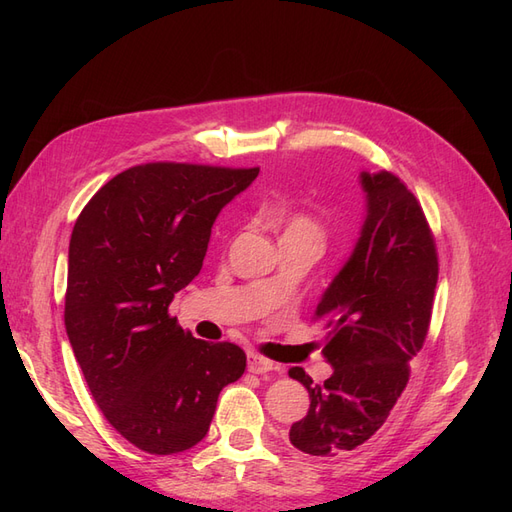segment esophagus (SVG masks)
I'll return each instance as SVG.
<instances>
[{
    "label": "esophagus",
    "mask_w": 512,
    "mask_h": 512,
    "mask_svg": "<svg viewBox=\"0 0 512 512\" xmlns=\"http://www.w3.org/2000/svg\"><path fill=\"white\" fill-rule=\"evenodd\" d=\"M247 369H250L252 374H267V371L275 369V365H273V361L265 359V356L250 352L247 354Z\"/></svg>",
    "instance_id": "1"
}]
</instances>
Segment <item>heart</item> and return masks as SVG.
<instances>
[{
	"mask_svg": "<svg viewBox=\"0 0 512 512\" xmlns=\"http://www.w3.org/2000/svg\"><path fill=\"white\" fill-rule=\"evenodd\" d=\"M282 237L309 239V241L322 243L324 232H322V226L314 218H309V215H305V213H294L286 220Z\"/></svg>",
	"mask_w": 512,
	"mask_h": 512,
	"instance_id": "1",
	"label": "heart"
}]
</instances>
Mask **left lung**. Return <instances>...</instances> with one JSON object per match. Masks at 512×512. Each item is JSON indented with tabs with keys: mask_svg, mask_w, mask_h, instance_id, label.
Listing matches in <instances>:
<instances>
[{
	"mask_svg": "<svg viewBox=\"0 0 512 512\" xmlns=\"http://www.w3.org/2000/svg\"><path fill=\"white\" fill-rule=\"evenodd\" d=\"M359 183V239L314 312L333 374L314 384L301 367L288 371L309 393L288 438L314 457L352 451L382 427L423 348L438 284L436 245L414 194L386 170H361Z\"/></svg>",
	"mask_w": 512,
	"mask_h": 512,
	"instance_id": "obj_1",
	"label": "left lung"
}]
</instances>
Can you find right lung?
Masks as SVG:
<instances>
[{"label": "right lung", "mask_w": 512, "mask_h": 512, "mask_svg": "<svg viewBox=\"0 0 512 512\" xmlns=\"http://www.w3.org/2000/svg\"><path fill=\"white\" fill-rule=\"evenodd\" d=\"M256 177L258 168L134 166L102 185L74 224L70 346L106 421L145 453L203 440L220 391L245 371L239 346L185 333L168 305L203 269L220 211Z\"/></svg>", "instance_id": "obj_1"}]
</instances>
